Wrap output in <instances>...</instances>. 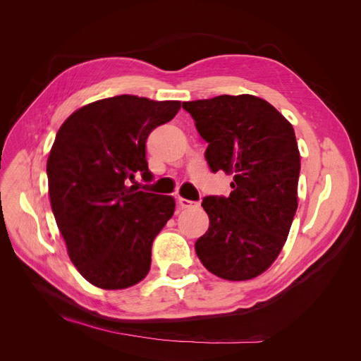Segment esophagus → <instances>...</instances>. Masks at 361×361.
<instances>
[{"mask_svg": "<svg viewBox=\"0 0 361 361\" xmlns=\"http://www.w3.org/2000/svg\"><path fill=\"white\" fill-rule=\"evenodd\" d=\"M178 203H179V207H182V209H188V207H192V206L197 204L195 202L188 200V199H183V197H179Z\"/></svg>", "mask_w": 361, "mask_h": 361, "instance_id": "1", "label": "esophagus"}]
</instances>
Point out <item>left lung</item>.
<instances>
[{"label": "left lung", "instance_id": "left-lung-1", "mask_svg": "<svg viewBox=\"0 0 361 361\" xmlns=\"http://www.w3.org/2000/svg\"><path fill=\"white\" fill-rule=\"evenodd\" d=\"M182 106L207 143L209 169L233 174L228 197L207 195L202 202L209 228L195 241V253L216 277L255 279L280 255L298 207L293 128L251 94H221Z\"/></svg>", "mask_w": 361, "mask_h": 361}]
</instances>
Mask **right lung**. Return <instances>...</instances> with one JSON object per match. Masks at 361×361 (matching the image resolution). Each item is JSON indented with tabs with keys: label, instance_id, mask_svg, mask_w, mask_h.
I'll return each mask as SVG.
<instances>
[{
	"label": "right lung",
	"instance_id": "add662e5",
	"mask_svg": "<svg viewBox=\"0 0 361 361\" xmlns=\"http://www.w3.org/2000/svg\"><path fill=\"white\" fill-rule=\"evenodd\" d=\"M179 110V101L120 94L80 108L59 129L47 164L51 207L72 264L97 288L126 289L147 276L152 243L176 203L128 180L154 178L146 140Z\"/></svg>",
	"mask_w": 361,
	"mask_h": 361
}]
</instances>
